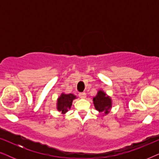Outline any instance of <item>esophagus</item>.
Listing matches in <instances>:
<instances>
[{
	"mask_svg": "<svg viewBox=\"0 0 159 159\" xmlns=\"http://www.w3.org/2000/svg\"><path fill=\"white\" fill-rule=\"evenodd\" d=\"M79 96L81 98H86V93H79Z\"/></svg>",
	"mask_w": 159,
	"mask_h": 159,
	"instance_id": "1",
	"label": "esophagus"
}]
</instances>
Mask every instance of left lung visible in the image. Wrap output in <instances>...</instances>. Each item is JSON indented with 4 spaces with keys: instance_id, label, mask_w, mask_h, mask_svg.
Segmentation results:
<instances>
[{
    "instance_id": "8db88e82",
    "label": "left lung",
    "mask_w": 159,
    "mask_h": 159,
    "mask_svg": "<svg viewBox=\"0 0 159 159\" xmlns=\"http://www.w3.org/2000/svg\"><path fill=\"white\" fill-rule=\"evenodd\" d=\"M93 103L95 109L105 114H108L111 108V100L102 90H99L96 96L93 98Z\"/></svg>"
}]
</instances>
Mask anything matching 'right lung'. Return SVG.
<instances>
[{"instance_id": "add662e5", "label": "right lung", "mask_w": 159, "mask_h": 159, "mask_svg": "<svg viewBox=\"0 0 159 159\" xmlns=\"http://www.w3.org/2000/svg\"><path fill=\"white\" fill-rule=\"evenodd\" d=\"M75 98L76 96L75 95L62 93L61 96L58 98L57 109L59 111H61L62 114H65L71 108L73 100Z\"/></svg>"}]
</instances>
